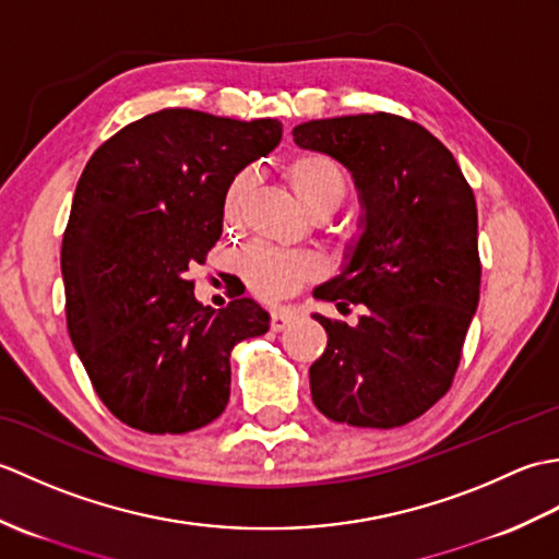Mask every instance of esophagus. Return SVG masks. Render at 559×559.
<instances>
[{"label": "esophagus", "instance_id": "1", "mask_svg": "<svg viewBox=\"0 0 559 559\" xmlns=\"http://www.w3.org/2000/svg\"><path fill=\"white\" fill-rule=\"evenodd\" d=\"M295 319H300V310H295V307H276V310L271 312V329L283 331L290 326Z\"/></svg>", "mask_w": 559, "mask_h": 559}]
</instances>
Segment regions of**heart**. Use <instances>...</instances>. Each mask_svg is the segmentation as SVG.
<instances>
[{
	"mask_svg": "<svg viewBox=\"0 0 559 559\" xmlns=\"http://www.w3.org/2000/svg\"><path fill=\"white\" fill-rule=\"evenodd\" d=\"M293 194L317 218L334 213L348 192V177L341 165L319 151H298L283 163ZM249 189V175H237L223 199L225 223H235L242 213V201ZM240 271L259 298L281 300L298 290L302 283L322 276L324 259L307 249H276L252 245L240 257Z\"/></svg>",
	"mask_w": 559,
	"mask_h": 559,
	"instance_id": "1",
	"label": "heart"
}]
</instances>
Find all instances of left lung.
Here are the masks:
<instances>
[{
	"instance_id": "1",
	"label": "left lung",
	"mask_w": 559,
	"mask_h": 559,
	"mask_svg": "<svg viewBox=\"0 0 559 559\" xmlns=\"http://www.w3.org/2000/svg\"><path fill=\"white\" fill-rule=\"evenodd\" d=\"M293 139L338 160L362 206L346 264L314 298L365 312L355 326L312 314L329 336L312 401L334 423L401 427L447 394L476 314V197L442 141L399 115L312 120Z\"/></svg>"
}]
</instances>
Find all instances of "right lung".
<instances>
[{
    "label": "right lung",
    "instance_id": "right-lung-1",
    "mask_svg": "<svg viewBox=\"0 0 559 559\" xmlns=\"http://www.w3.org/2000/svg\"><path fill=\"white\" fill-rule=\"evenodd\" d=\"M281 134L278 120L168 108L120 129L81 173L62 240L67 329L96 394L134 430L216 420L233 348L269 331L252 298L197 302L189 271L218 242L235 175Z\"/></svg>",
    "mask_w": 559,
    "mask_h": 559
}]
</instances>
